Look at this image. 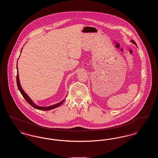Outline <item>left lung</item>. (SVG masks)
<instances>
[{
  "instance_id": "1",
  "label": "left lung",
  "mask_w": 158,
  "mask_h": 158,
  "mask_svg": "<svg viewBox=\"0 0 158 158\" xmlns=\"http://www.w3.org/2000/svg\"><path fill=\"white\" fill-rule=\"evenodd\" d=\"M133 44H135V45H137V44H136V43H135V41H134V40H131V41H130Z\"/></svg>"
}]
</instances>
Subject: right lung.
<instances>
[{
    "label": "right lung",
    "mask_w": 158,
    "mask_h": 158,
    "mask_svg": "<svg viewBox=\"0 0 158 158\" xmlns=\"http://www.w3.org/2000/svg\"><path fill=\"white\" fill-rule=\"evenodd\" d=\"M23 49V48H22ZM22 51V50H21ZM16 69L18 70V67H17V65H16ZM16 83H17V86H18V89L20 91L21 94H22V95L23 96V97L25 98V99L27 101V102L31 105L32 107H34V108L35 109H37V110H43V111H48V110H53L54 108H56L58 106H59L61 104H63V102H64V99H63V101H61L60 102L57 103V104H56L54 105H51V106H38L34 104V102L31 99V98L28 96V95L24 92V90H23L21 86V84H20V82H19V75H18V73H17V75H16Z\"/></svg>",
    "instance_id": "1"
}]
</instances>
